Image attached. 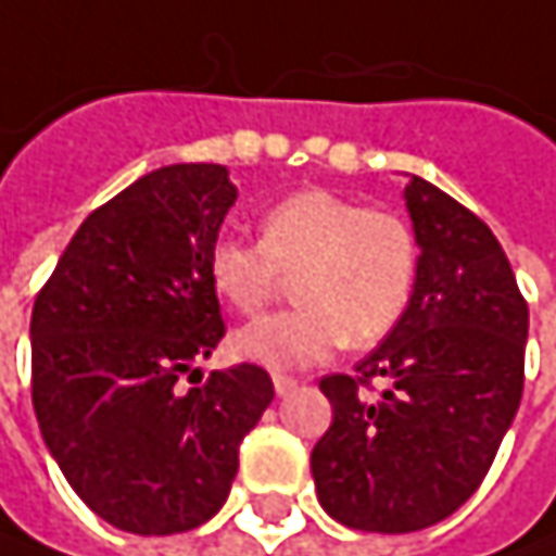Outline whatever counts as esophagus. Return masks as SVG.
Here are the masks:
<instances>
[{
	"instance_id": "34e87169",
	"label": "esophagus",
	"mask_w": 556,
	"mask_h": 556,
	"mask_svg": "<svg viewBox=\"0 0 556 556\" xmlns=\"http://www.w3.org/2000/svg\"><path fill=\"white\" fill-rule=\"evenodd\" d=\"M271 382H275V392H278V395H291V392L298 389V379L294 377H281V374H275Z\"/></svg>"
}]
</instances>
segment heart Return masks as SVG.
<instances>
[{
	"label": "heart",
	"instance_id": "1",
	"mask_svg": "<svg viewBox=\"0 0 556 556\" xmlns=\"http://www.w3.org/2000/svg\"><path fill=\"white\" fill-rule=\"evenodd\" d=\"M262 240L224 233L208 250L212 288L240 313H258L294 275V309L262 316L233 336L237 357L298 370L338 344L370 348L389 336L417 285V237L386 208L329 189H300L262 215Z\"/></svg>",
	"mask_w": 556,
	"mask_h": 556
}]
</instances>
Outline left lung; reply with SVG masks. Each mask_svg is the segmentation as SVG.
<instances>
[{"mask_svg": "<svg viewBox=\"0 0 556 556\" xmlns=\"http://www.w3.org/2000/svg\"><path fill=\"white\" fill-rule=\"evenodd\" d=\"M417 285L402 323L354 377L319 389L332 427L309 468L348 529L402 535L453 516L484 481L519 412L529 306L491 227L433 182L408 177ZM386 378L377 400L363 392Z\"/></svg>", "mask_w": 556, "mask_h": 556, "instance_id": "1", "label": "left lung"}]
</instances>
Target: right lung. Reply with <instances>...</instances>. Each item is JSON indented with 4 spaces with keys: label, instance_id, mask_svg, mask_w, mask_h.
<instances>
[{
    "label": "right lung",
    "instance_id": "right-lung-1",
    "mask_svg": "<svg viewBox=\"0 0 556 556\" xmlns=\"http://www.w3.org/2000/svg\"><path fill=\"white\" fill-rule=\"evenodd\" d=\"M237 186L170 164L91 212L30 313V392L50 456L103 522L174 535L208 522L275 399L256 364L179 389L224 338L208 250ZM202 379V377H199Z\"/></svg>",
    "mask_w": 556,
    "mask_h": 556
}]
</instances>
